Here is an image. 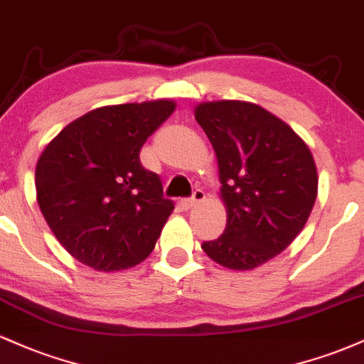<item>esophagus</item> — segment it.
I'll return each instance as SVG.
<instances>
[{
  "mask_svg": "<svg viewBox=\"0 0 364 364\" xmlns=\"http://www.w3.org/2000/svg\"><path fill=\"white\" fill-rule=\"evenodd\" d=\"M203 200H205V193H203L202 190H195V191H193V196H191V198H185V200H183L181 205L185 207L186 210H190V208L196 207L200 202H203Z\"/></svg>",
  "mask_w": 364,
  "mask_h": 364,
  "instance_id": "esophagus-1",
  "label": "esophagus"
}]
</instances>
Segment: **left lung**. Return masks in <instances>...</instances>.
<instances>
[{"label": "left lung", "instance_id": "obj_1", "mask_svg": "<svg viewBox=\"0 0 364 364\" xmlns=\"http://www.w3.org/2000/svg\"><path fill=\"white\" fill-rule=\"evenodd\" d=\"M195 119L214 147L228 224L202 245L231 270L272 260L301 232L318 193V174L304 140L253 102L195 106Z\"/></svg>", "mask_w": 364, "mask_h": 364}]
</instances>
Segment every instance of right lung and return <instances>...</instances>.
Listing matches in <instances>:
<instances>
[{
    "label": "right lung",
    "instance_id": "add662e5",
    "mask_svg": "<svg viewBox=\"0 0 364 364\" xmlns=\"http://www.w3.org/2000/svg\"><path fill=\"white\" fill-rule=\"evenodd\" d=\"M174 109L169 99L97 107L46 145L36 166L37 203L78 262L116 272L154 250L174 203L140 164V150Z\"/></svg>",
    "mask_w": 364,
    "mask_h": 364
}]
</instances>
